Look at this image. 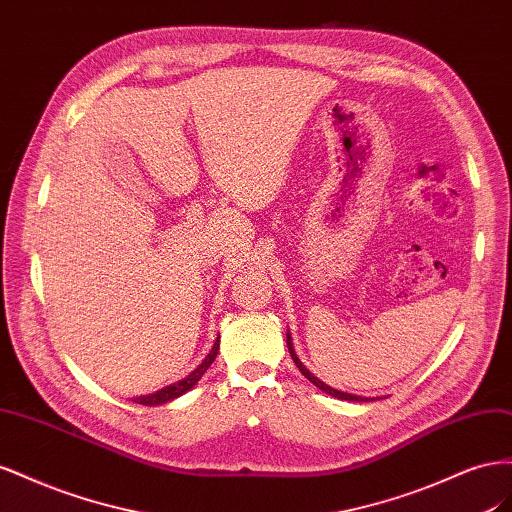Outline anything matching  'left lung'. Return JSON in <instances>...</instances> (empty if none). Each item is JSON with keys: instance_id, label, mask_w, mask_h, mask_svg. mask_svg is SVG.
Instances as JSON below:
<instances>
[{"instance_id": "obj_1", "label": "left lung", "mask_w": 512, "mask_h": 512, "mask_svg": "<svg viewBox=\"0 0 512 512\" xmlns=\"http://www.w3.org/2000/svg\"><path fill=\"white\" fill-rule=\"evenodd\" d=\"M286 342H288V350H290V356H292L294 365H297V367H299V371H301V374H303V376H305L309 382L316 384L320 391H324V393L331 395V397H337V399H346V401H363V397H359V395H348V393H342V391H337V389H331L329 384H324V382H320V380H318L314 374H309V369H307V367H305V365L299 361V356L294 354V348H292V344H290V333L286 335Z\"/></svg>"}]
</instances>
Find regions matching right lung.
<instances>
[{"mask_svg": "<svg viewBox=\"0 0 512 512\" xmlns=\"http://www.w3.org/2000/svg\"><path fill=\"white\" fill-rule=\"evenodd\" d=\"M218 350H220V337L215 339V344H213L211 352L207 354V359H205L203 363H200L188 378L181 380V382H177V384H170V386H166V389H162V391H158V393H153V395H147V397H136L134 401H136V404H143V406H158V404H166V401H170V399H175V397L183 395L185 391H190L192 386H194L200 378H203V374H205V371L209 369V365L213 363L215 356H218Z\"/></svg>", "mask_w": 512, "mask_h": 512, "instance_id": "obj_1", "label": "right lung"}]
</instances>
